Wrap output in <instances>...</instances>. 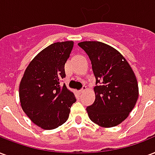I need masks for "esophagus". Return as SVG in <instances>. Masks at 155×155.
<instances>
[{"mask_svg":"<svg viewBox=\"0 0 155 155\" xmlns=\"http://www.w3.org/2000/svg\"><path fill=\"white\" fill-rule=\"evenodd\" d=\"M86 86H83V87H82V88H81V90L79 91V92H80V94H81V93H83L84 91H86Z\"/></svg>","mask_w":155,"mask_h":155,"instance_id":"1","label":"esophagus"}]
</instances>
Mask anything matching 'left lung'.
Wrapping results in <instances>:
<instances>
[{
    "label": "left lung",
    "instance_id": "1",
    "mask_svg": "<svg viewBox=\"0 0 155 155\" xmlns=\"http://www.w3.org/2000/svg\"><path fill=\"white\" fill-rule=\"evenodd\" d=\"M78 45L90 57L96 78L94 104L86 107L89 118L103 128L122 123L138 99V84L126 59L116 49L99 41Z\"/></svg>",
    "mask_w": 155,
    "mask_h": 155
}]
</instances>
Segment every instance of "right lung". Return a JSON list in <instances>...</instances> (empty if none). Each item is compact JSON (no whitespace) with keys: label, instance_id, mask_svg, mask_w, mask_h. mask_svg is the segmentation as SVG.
Here are the masks:
<instances>
[{"label":"right lung","instance_id":"obj_1","mask_svg":"<svg viewBox=\"0 0 155 155\" xmlns=\"http://www.w3.org/2000/svg\"><path fill=\"white\" fill-rule=\"evenodd\" d=\"M73 48L74 41L54 43L37 54L24 72L19 86L21 107L41 129H54L66 122L76 102L74 93L60 85Z\"/></svg>","mask_w":155,"mask_h":155}]
</instances>
